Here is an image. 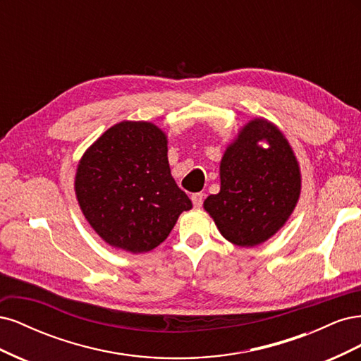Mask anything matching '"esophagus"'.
<instances>
[{"label": "esophagus", "mask_w": 361, "mask_h": 361, "mask_svg": "<svg viewBox=\"0 0 361 361\" xmlns=\"http://www.w3.org/2000/svg\"><path fill=\"white\" fill-rule=\"evenodd\" d=\"M203 199H204V194H202V192H195V194L191 195L192 204H194V207H197V209H200V207H202Z\"/></svg>", "instance_id": "esophagus-1"}]
</instances>
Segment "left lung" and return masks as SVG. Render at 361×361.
Listing matches in <instances>:
<instances>
[{"instance_id":"8db88e82","label":"left lung","mask_w":361,"mask_h":361,"mask_svg":"<svg viewBox=\"0 0 361 361\" xmlns=\"http://www.w3.org/2000/svg\"><path fill=\"white\" fill-rule=\"evenodd\" d=\"M267 140L268 148L258 143ZM221 187L203 203L220 233L235 245L255 247L285 226L301 191L298 161L281 130L253 118L239 130L220 164Z\"/></svg>"}]
</instances>
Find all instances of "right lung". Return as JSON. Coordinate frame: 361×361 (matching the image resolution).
Wrapping results in <instances>:
<instances>
[{
    "label": "right lung",
    "instance_id": "obj_1",
    "mask_svg": "<svg viewBox=\"0 0 361 361\" xmlns=\"http://www.w3.org/2000/svg\"><path fill=\"white\" fill-rule=\"evenodd\" d=\"M85 220L106 244L146 253L192 207L174 182L167 137L149 122H120L85 150L75 176Z\"/></svg>",
    "mask_w": 361,
    "mask_h": 361
}]
</instances>
